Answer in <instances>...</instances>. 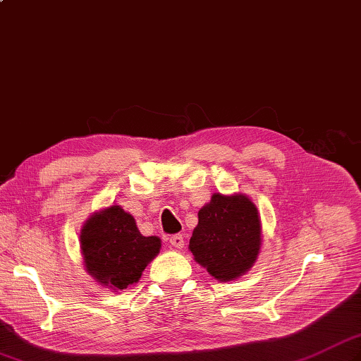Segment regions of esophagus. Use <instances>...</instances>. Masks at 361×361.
Returning a JSON list of instances; mask_svg holds the SVG:
<instances>
[{
    "mask_svg": "<svg viewBox=\"0 0 361 361\" xmlns=\"http://www.w3.org/2000/svg\"><path fill=\"white\" fill-rule=\"evenodd\" d=\"M169 243H171L175 248H183L185 247V237H183L181 234H173V235H171V239H169Z\"/></svg>",
    "mask_w": 361,
    "mask_h": 361,
    "instance_id": "esophagus-1",
    "label": "esophagus"
}]
</instances>
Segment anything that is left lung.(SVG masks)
Segmentation results:
<instances>
[{"mask_svg": "<svg viewBox=\"0 0 361 361\" xmlns=\"http://www.w3.org/2000/svg\"><path fill=\"white\" fill-rule=\"evenodd\" d=\"M189 250L219 281H233L248 271L260 250V220L255 203L240 194H214L198 212Z\"/></svg>", "mask_w": 361, "mask_h": 361, "instance_id": "8db88e82", "label": "left lung"}]
</instances>
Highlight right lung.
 I'll list each match as a JSON object with an SVG mask.
<instances>
[{"mask_svg": "<svg viewBox=\"0 0 361 361\" xmlns=\"http://www.w3.org/2000/svg\"><path fill=\"white\" fill-rule=\"evenodd\" d=\"M87 271L104 286L124 290L141 278L155 257L161 240L144 237L135 219L119 206H110L87 220L80 233Z\"/></svg>", "mask_w": 361, "mask_h": 361, "instance_id": "obj_1", "label": "right lung"}]
</instances>
